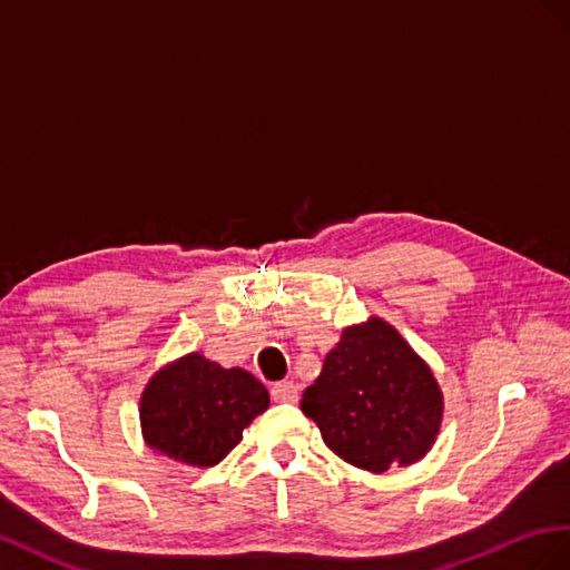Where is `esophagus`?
Instances as JSON below:
<instances>
[{
    "instance_id": "34e87169",
    "label": "esophagus",
    "mask_w": 570,
    "mask_h": 570,
    "mask_svg": "<svg viewBox=\"0 0 570 570\" xmlns=\"http://www.w3.org/2000/svg\"><path fill=\"white\" fill-rule=\"evenodd\" d=\"M272 399L279 401V403H296L298 401V386L294 382H276L272 386Z\"/></svg>"
}]
</instances>
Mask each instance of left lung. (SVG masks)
Here are the masks:
<instances>
[{
	"label": "left lung",
	"instance_id": "obj_1",
	"mask_svg": "<svg viewBox=\"0 0 570 570\" xmlns=\"http://www.w3.org/2000/svg\"><path fill=\"white\" fill-rule=\"evenodd\" d=\"M301 411L338 459L384 473L428 456L444 420V394L399 330L367 317L341 334Z\"/></svg>",
	"mask_w": 570,
	"mask_h": 570
}]
</instances>
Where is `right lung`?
<instances>
[{
    "mask_svg": "<svg viewBox=\"0 0 570 570\" xmlns=\"http://www.w3.org/2000/svg\"><path fill=\"white\" fill-rule=\"evenodd\" d=\"M267 409L269 392L248 370L186 353L155 372L138 411L153 451L193 468H213Z\"/></svg>",
    "mask_w": 570,
    "mask_h": 570,
    "instance_id": "add662e5",
    "label": "right lung"
}]
</instances>
